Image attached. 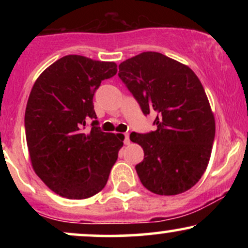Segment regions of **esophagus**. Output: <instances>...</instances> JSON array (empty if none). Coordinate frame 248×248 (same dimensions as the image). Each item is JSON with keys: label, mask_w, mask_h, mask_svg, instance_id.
Wrapping results in <instances>:
<instances>
[{"label": "esophagus", "mask_w": 248, "mask_h": 248, "mask_svg": "<svg viewBox=\"0 0 248 248\" xmlns=\"http://www.w3.org/2000/svg\"><path fill=\"white\" fill-rule=\"evenodd\" d=\"M124 143L129 144L130 140H129V134H124Z\"/></svg>", "instance_id": "esophagus-1"}]
</instances>
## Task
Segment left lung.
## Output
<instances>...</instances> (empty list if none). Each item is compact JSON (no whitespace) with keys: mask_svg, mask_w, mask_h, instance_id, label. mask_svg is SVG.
Segmentation results:
<instances>
[{"mask_svg":"<svg viewBox=\"0 0 248 248\" xmlns=\"http://www.w3.org/2000/svg\"><path fill=\"white\" fill-rule=\"evenodd\" d=\"M119 70L142 112L157 114L155 132L130 134L144 152L135 167L141 183L156 195L187 191L205 172L216 134L201 80L189 66L153 51L122 62Z\"/></svg>","mask_w":248,"mask_h":248,"instance_id":"obj_1","label":"left lung"}]
</instances>
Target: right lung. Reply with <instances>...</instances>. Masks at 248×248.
I'll return each mask as SVG.
<instances>
[{"mask_svg":"<svg viewBox=\"0 0 248 248\" xmlns=\"http://www.w3.org/2000/svg\"><path fill=\"white\" fill-rule=\"evenodd\" d=\"M114 62L69 55L37 78L25 108V136L36 175L57 195L85 199L106 186L124 146V134L104 133L93 95L105 79L118 72Z\"/></svg>","mask_w":248,"mask_h":248,"instance_id":"add662e5","label":"right lung"}]
</instances>
